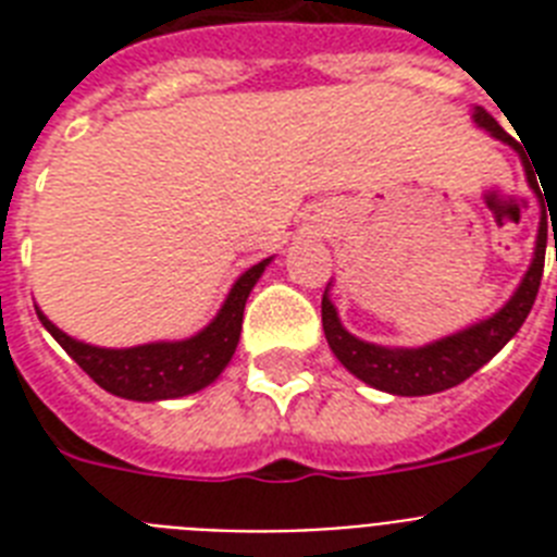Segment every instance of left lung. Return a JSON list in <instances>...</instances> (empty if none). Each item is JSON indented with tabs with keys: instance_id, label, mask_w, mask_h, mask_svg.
Masks as SVG:
<instances>
[{
	"instance_id": "obj_1",
	"label": "left lung",
	"mask_w": 557,
	"mask_h": 557,
	"mask_svg": "<svg viewBox=\"0 0 557 557\" xmlns=\"http://www.w3.org/2000/svg\"><path fill=\"white\" fill-rule=\"evenodd\" d=\"M474 121L483 126V129H488L494 138H500V141H506L509 147H515V150L520 152V159H523V168H527V173L532 176L529 159L523 156L518 141H515V138L485 112V109H474ZM529 185H532V178H529ZM541 234H544V222H541V231H537L535 260H532L527 277H523V283H520L509 304L503 306L497 314H492L488 321L476 323L471 330L457 332V335H450V338L436 341V344H428V347L387 349L375 347V344H367V341H358L356 335H349V332L341 326L335 306L330 304V297L323 295L321 318L332 352L338 356L341 364L347 367L352 375L367 381L370 387L393 393V396H431V393H442V389L457 387V384H462L466 379H471L480 367L488 364V361L518 335V330L523 326V321H527V314L532 312L537 288H541V277H544L546 243Z\"/></svg>"
}]
</instances>
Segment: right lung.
<instances>
[{
  "label": "right lung",
  "instance_id": "1",
  "mask_svg": "<svg viewBox=\"0 0 557 557\" xmlns=\"http://www.w3.org/2000/svg\"><path fill=\"white\" fill-rule=\"evenodd\" d=\"M265 265L269 260L257 262L253 269L245 271L234 283L213 323L205 326L199 335L176 341V344H144V347L133 349L89 347V344L69 338L65 332L57 330L42 312L37 314L42 326L54 335L57 344L81 364V370L112 396L133 398V401L178 398L208 387L210 381L227 367L236 344H239V332H243L245 300Z\"/></svg>",
  "mask_w": 557,
  "mask_h": 557
}]
</instances>
